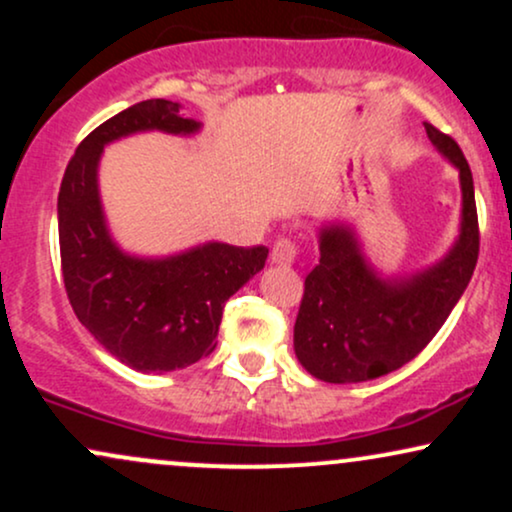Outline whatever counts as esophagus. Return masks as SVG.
I'll list each match as a JSON object with an SVG mask.
<instances>
[{"mask_svg":"<svg viewBox=\"0 0 512 512\" xmlns=\"http://www.w3.org/2000/svg\"><path fill=\"white\" fill-rule=\"evenodd\" d=\"M296 255H298V248H296V243H291V240L281 238L274 243V248H272L274 264H291L293 260H296Z\"/></svg>","mask_w":512,"mask_h":512,"instance_id":"esophagus-1","label":"esophagus"}]
</instances>
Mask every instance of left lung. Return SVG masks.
<instances>
[{"label": "left lung", "mask_w": 512, "mask_h": 512, "mask_svg": "<svg viewBox=\"0 0 512 512\" xmlns=\"http://www.w3.org/2000/svg\"><path fill=\"white\" fill-rule=\"evenodd\" d=\"M436 151L460 173V233L438 262L411 274H383L346 221L317 231L320 264L305 276L293 351L325 383H366L402 368L436 337L472 279L479 221L472 170L448 134L426 125Z\"/></svg>", "instance_id": "obj_1"}]
</instances>
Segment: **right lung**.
I'll return each mask as SVG.
<instances>
[{"instance_id": "add662e5", "label": "right lung", "mask_w": 512, "mask_h": 512, "mask_svg": "<svg viewBox=\"0 0 512 512\" xmlns=\"http://www.w3.org/2000/svg\"><path fill=\"white\" fill-rule=\"evenodd\" d=\"M154 98L122 110L74 151L64 170L57 223L64 289L81 325L139 373H170L214 351L223 305L262 272L267 248L207 240L161 257L132 255L110 233L98 187L103 149L142 132L192 137L202 122Z\"/></svg>"}]
</instances>
